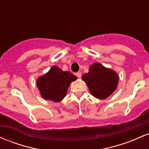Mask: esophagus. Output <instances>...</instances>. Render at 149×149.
Here are the masks:
<instances>
[{
  "mask_svg": "<svg viewBox=\"0 0 149 149\" xmlns=\"http://www.w3.org/2000/svg\"><path fill=\"white\" fill-rule=\"evenodd\" d=\"M76 76L78 78H81V72L78 71V72L76 73Z\"/></svg>",
  "mask_w": 149,
  "mask_h": 149,
  "instance_id": "esophagus-1",
  "label": "esophagus"
}]
</instances>
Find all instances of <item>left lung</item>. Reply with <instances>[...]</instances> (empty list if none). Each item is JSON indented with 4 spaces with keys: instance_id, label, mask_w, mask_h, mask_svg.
I'll use <instances>...</instances> for the list:
<instances>
[{
    "instance_id": "8db88e82",
    "label": "left lung",
    "mask_w": 149,
    "mask_h": 149,
    "mask_svg": "<svg viewBox=\"0 0 149 149\" xmlns=\"http://www.w3.org/2000/svg\"><path fill=\"white\" fill-rule=\"evenodd\" d=\"M90 93L97 99L104 100L115 91L118 83V76L115 71L105 68L100 63L90 67L89 72L83 75Z\"/></svg>"
}]
</instances>
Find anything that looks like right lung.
Segmentation results:
<instances>
[{"instance_id": "1", "label": "right lung", "mask_w": 149, "mask_h": 149, "mask_svg": "<svg viewBox=\"0 0 149 149\" xmlns=\"http://www.w3.org/2000/svg\"><path fill=\"white\" fill-rule=\"evenodd\" d=\"M77 77L69 71H63L53 66L46 74L37 80V86L45 100L60 102L66 96L70 83Z\"/></svg>"}]
</instances>
